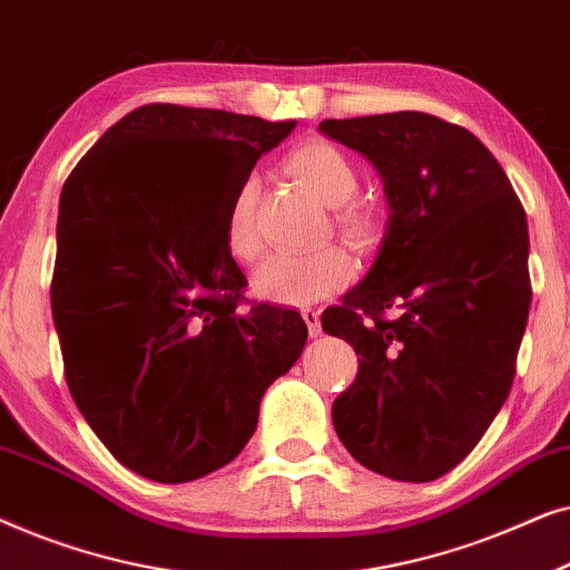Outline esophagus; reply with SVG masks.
<instances>
[{
    "label": "esophagus",
    "instance_id": "1",
    "mask_svg": "<svg viewBox=\"0 0 570 570\" xmlns=\"http://www.w3.org/2000/svg\"><path fill=\"white\" fill-rule=\"evenodd\" d=\"M301 316H303V322L308 324L311 337H318V334H322V318H318V311L316 308H303Z\"/></svg>",
    "mask_w": 570,
    "mask_h": 570
}]
</instances>
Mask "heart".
Segmentation results:
<instances>
[{"label":"heart","instance_id":"b5f03b06","mask_svg":"<svg viewBox=\"0 0 570 570\" xmlns=\"http://www.w3.org/2000/svg\"><path fill=\"white\" fill-rule=\"evenodd\" d=\"M285 166L298 181L332 209V225L342 238L355 246H371L379 238V213L365 202L353 199L357 191V168L345 150L326 139H308L287 155ZM259 178L246 176L233 191L225 213L223 238L233 259L246 264L262 252L256 230ZM353 277V262L337 246L314 254H275L254 272V291L259 298L283 306H308L337 293Z\"/></svg>","mask_w":570,"mask_h":570}]
</instances>
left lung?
I'll return each mask as SVG.
<instances>
[{
    "mask_svg": "<svg viewBox=\"0 0 570 570\" xmlns=\"http://www.w3.org/2000/svg\"><path fill=\"white\" fill-rule=\"evenodd\" d=\"M318 129L379 168L392 209L368 275L322 314L324 332L357 355L355 381L332 404L334 431L373 472L439 480L511 392L532 303L527 213L501 163L459 124L396 111Z\"/></svg>",
    "mask_w": 570,
    "mask_h": 570,
    "instance_id": "8db88e82",
    "label": "left lung"
}]
</instances>
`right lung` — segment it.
<instances>
[{
    "instance_id": "right-lung-1",
    "label": "right lung",
    "mask_w": 570,
    "mask_h": 570,
    "mask_svg": "<svg viewBox=\"0 0 570 570\" xmlns=\"http://www.w3.org/2000/svg\"><path fill=\"white\" fill-rule=\"evenodd\" d=\"M295 121L150 104L85 153L59 199L51 311L69 394L155 482L220 470L306 345L298 311L252 303L223 238L236 186Z\"/></svg>"
}]
</instances>
